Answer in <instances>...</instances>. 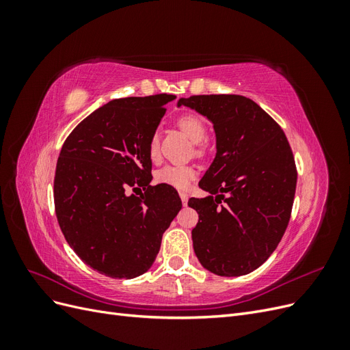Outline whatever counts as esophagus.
Masks as SVG:
<instances>
[{
    "label": "esophagus",
    "mask_w": 350,
    "mask_h": 350,
    "mask_svg": "<svg viewBox=\"0 0 350 350\" xmlns=\"http://www.w3.org/2000/svg\"><path fill=\"white\" fill-rule=\"evenodd\" d=\"M179 197H181V200H183V204H184V206H187V201H188V194H187V193H181V194H179Z\"/></svg>",
    "instance_id": "obj_1"
}]
</instances>
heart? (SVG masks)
<instances>
[{
    "label": "heart",
    "instance_id": "heart-1",
    "mask_svg": "<svg viewBox=\"0 0 350 350\" xmlns=\"http://www.w3.org/2000/svg\"><path fill=\"white\" fill-rule=\"evenodd\" d=\"M176 124L188 139L196 144L201 143L207 137L206 122L197 113H183L178 118ZM197 150H201L200 147ZM149 157L152 161H156L159 157V135L156 133L149 140ZM196 175L197 171L191 165H166L162 169H159L154 178L159 184H165L176 189H185L196 178Z\"/></svg>",
    "mask_w": 350,
    "mask_h": 350
}]
</instances>
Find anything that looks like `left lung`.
<instances>
[{"label": "left lung", "mask_w": 350, "mask_h": 350, "mask_svg": "<svg viewBox=\"0 0 350 350\" xmlns=\"http://www.w3.org/2000/svg\"><path fill=\"white\" fill-rule=\"evenodd\" d=\"M181 105L216 131V157L198 184L211 196L188 200L198 213L194 252L217 276H243L271 256L288 228L298 178L292 149L280 125L245 96L198 94Z\"/></svg>", "instance_id": "left-lung-1"}]
</instances>
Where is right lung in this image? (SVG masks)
Here are the masks:
<instances>
[{"label": "right lung", "mask_w": 350, "mask_h": 350, "mask_svg": "<svg viewBox=\"0 0 350 350\" xmlns=\"http://www.w3.org/2000/svg\"><path fill=\"white\" fill-rule=\"evenodd\" d=\"M174 99L161 93L111 100L62 144L54 179L59 228L81 261L108 278L149 270L183 207L174 187L150 185L149 140Z\"/></svg>", "instance_id": "right-lung-1"}]
</instances>
